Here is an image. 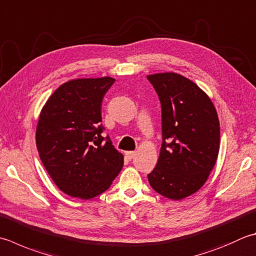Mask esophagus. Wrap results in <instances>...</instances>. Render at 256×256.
I'll return each mask as SVG.
<instances>
[{
    "label": "esophagus",
    "instance_id": "obj_1",
    "mask_svg": "<svg viewBox=\"0 0 256 256\" xmlns=\"http://www.w3.org/2000/svg\"><path fill=\"white\" fill-rule=\"evenodd\" d=\"M135 155H136V152L135 151H130V152H126V156L131 160V158H133Z\"/></svg>",
    "mask_w": 256,
    "mask_h": 256
}]
</instances>
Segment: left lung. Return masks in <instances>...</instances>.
I'll use <instances>...</instances> for the list:
<instances>
[{
  "instance_id": "obj_1",
  "label": "left lung",
  "mask_w": 256,
  "mask_h": 256,
  "mask_svg": "<svg viewBox=\"0 0 256 256\" xmlns=\"http://www.w3.org/2000/svg\"><path fill=\"white\" fill-rule=\"evenodd\" d=\"M162 108L163 143L148 175L154 191L183 200L208 181L220 151V121L208 95L174 72L148 75Z\"/></svg>"
}]
</instances>
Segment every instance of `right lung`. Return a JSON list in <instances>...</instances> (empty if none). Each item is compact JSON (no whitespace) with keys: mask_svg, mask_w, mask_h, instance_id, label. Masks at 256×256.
<instances>
[{"mask_svg":"<svg viewBox=\"0 0 256 256\" xmlns=\"http://www.w3.org/2000/svg\"><path fill=\"white\" fill-rule=\"evenodd\" d=\"M115 78H74L63 83L40 113L35 141L56 186L90 200L105 192L121 172L124 156L101 135V106Z\"/></svg>","mask_w":256,"mask_h":256,"instance_id":"right-lung-1","label":"right lung"}]
</instances>
